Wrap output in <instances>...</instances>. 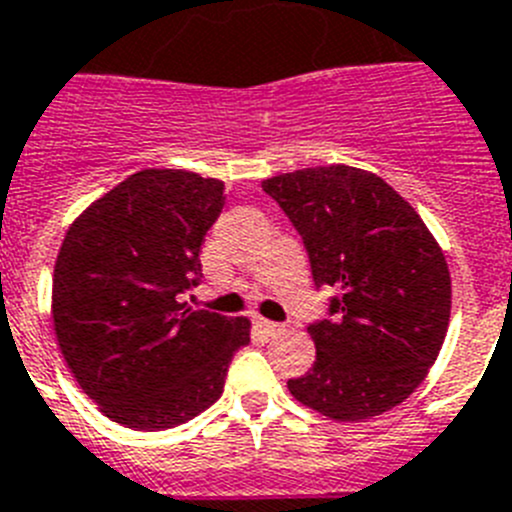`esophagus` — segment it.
Masks as SVG:
<instances>
[{"label":"esophagus","instance_id":"obj_1","mask_svg":"<svg viewBox=\"0 0 512 512\" xmlns=\"http://www.w3.org/2000/svg\"><path fill=\"white\" fill-rule=\"evenodd\" d=\"M257 327H260V330L265 332V335H270V337L281 335V332H283V324L270 322V319H257Z\"/></svg>","mask_w":512,"mask_h":512}]
</instances>
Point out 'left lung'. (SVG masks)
I'll return each mask as SVG.
<instances>
[{
    "label": "left lung",
    "mask_w": 512,
    "mask_h": 512,
    "mask_svg": "<svg viewBox=\"0 0 512 512\" xmlns=\"http://www.w3.org/2000/svg\"><path fill=\"white\" fill-rule=\"evenodd\" d=\"M304 239L332 319L309 324L317 361L288 381L293 399L337 422L402 404L428 376L451 319L441 244L373 172L330 164L262 180Z\"/></svg>",
    "instance_id": "left-lung-1"
}]
</instances>
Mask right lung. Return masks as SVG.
Instances as JSON below:
<instances>
[{"instance_id":"add662e5","label":"right lung","mask_w":512,"mask_h":512,"mask_svg":"<svg viewBox=\"0 0 512 512\" xmlns=\"http://www.w3.org/2000/svg\"><path fill=\"white\" fill-rule=\"evenodd\" d=\"M224 182L141 170L74 219L53 268L51 314L66 366L97 410L133 430H167L224 391L250 319L190 309L201 244Z\"/></svg>"}]
</instances>
